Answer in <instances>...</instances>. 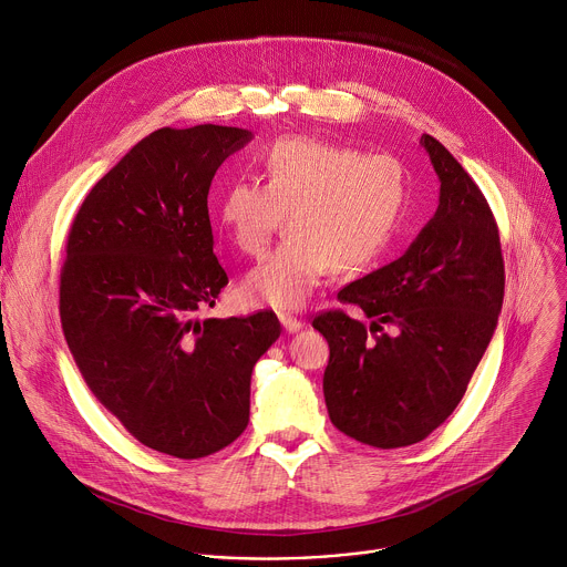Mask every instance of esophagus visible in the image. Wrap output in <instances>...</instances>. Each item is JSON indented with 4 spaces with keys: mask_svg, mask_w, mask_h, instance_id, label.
<instances>
[{
    "mask_svg": "<svg viewBox=\"0 0 567 567\" xmlns=\"http://www.w3.org/2000/svg\"><path fill=\"white\" fill-rule=\"evenodd\" d=\"M278 318H280V322H282V328H285V330H287L289 334H293V332L302 330V326H305V322H302V320L293 318L291 313H278Z\"/></svg>",
    "mask_w": 567,
    "mask_h": 567,
    "instance_id": "esophagus-1",
    "label": "esophagus"
}]
</instances>
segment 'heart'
I'll use <instances>...</instances> for the list:
<instances>
[{"instance_id": "b5f03b06", "label": "heart", "mask_w": 567, "mask_h": 567, "mask_svg": "<svg viewBox=\"0 0 567 567\" xmlns=\"http://www.w3.org/2000/svg\"><path fill=\"white\" fill-rule=\"evenodd\" d=\"M258 182H230L215 219L233 245L260 254L287 210V237L247 274V298L298 309L332 267L370 262L409 197L394 156L361 154L313 136H280L258 156Z\"/></svg>"}]
</instances>
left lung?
I'll use <instances>...</instances> for the list:
<instances>
[{"label":"left lung","instance_id":"1","mask_svg":"<svg viewBox=\"0 0 567 567\" xmlns=\"http://www.w3.org/2000/svg\"><path fill=\"white\" fill-rule=\"evenodd\" d=\"M420 143L440 177L435 215L401 258L339 291L374 318L370 330L341 309L311 322L330 343L322 392L332 424L377 449L417 444L455 411L505 296L487 199L437 138ZM381 324L398 334L383 336Z\"/></svg>","mask_w":567,"mask_h":567}]
</instances>
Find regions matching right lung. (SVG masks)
<instances>
[{"label": "right lung", "mask_w": 567, "mask_h": 567, "mask_svg": "<svg viewBox=\"0 0 567 567\" xmlns=\"http://www.w3.org/2000/svg\"><path fill=\"white\" fill-rule=\"evenodd\" d=\"M241 127H161L90 190L66 237L60 320L94 396L141 444L197 460L245 433L251 372L280 337L274 311L206 318L228 276L208 190Z\"/></svg>", "instance_id": "1"}]
</instances>
